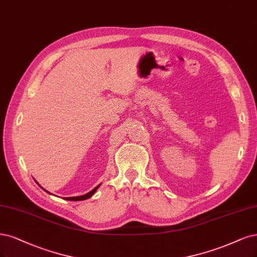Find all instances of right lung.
I'll return each mask as SVG.
<instances>
[{
  "instance_id": "obj_1",
  "label": "right lung",
  "mask_w": 257,
  "mask_h": 257,
  "mask_svg": "<svg viewBox=\"0 0 257 257\" xmlns=\"http://www.w3.org/2000/svg\"><path fill=\"white\" fill-rule=\"evenodd\" d=\"M41 187V186H40ZM100 187V185H98L96 186L95 188H93L91 191H89L88 193H86V194H84V196H79V197H70V198H65L66 200H69V201H83V200H86V199H89L90 197H92L93 196V193L96 191V189H98ZM42 188V187H41ZM43 189V188H42ZM43 190H46V189H43ZM47 191V190H46ZM47 192H49V191H47ZM50 193V192H49Z\"/></svg>"
}]
</instances>
